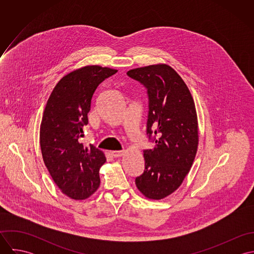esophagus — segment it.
Segmentation results:
<instances>
[{
    "mask_svg": "<svg viewBox=\"0 0 254 254\" xmlns=\"http://www.w3.org/2000/svg\"><path fill=\"white\" fill-rule=\"evenodd\" d=\"M123 153H124V150H113V151H111V154H112L113 157H119V156L123 155Z\"/></svg>",
    "mask_w": 254,
    "mask_h": 254,
    "instance_id": "esophagus-1",
    "label": "esophagus"
}]
</instances>
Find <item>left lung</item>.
Wrapping results in <instances>:
<instances>
[{
	"instance_id": "left-lung-1",
	"label": "left lung",
	"mask_w": 254,
	"mask_h": 254,
	"mask_svg": "<svg viewBox=\"0 0 254 254\" xmlns=\"http://www.w3.org/2000/svg\"><path fill=\"white\" fill-rule=\"evenodd\" d=\"M147 95L146 137L153 148L144 149L145 170L135 179L148 198L161 199L175 191L189 173L198 144L192 97L179 74L166 64L129 70Z\"/></svg>"
}]
</instances>
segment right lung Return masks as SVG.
<instances>
[{
  "label": "right lung",
  "instance_id": "obj_1",
  "mask_svg": "<svg viewBox=\"0 0 254 254\" xmlns=\"http://www.w3.org/2000/svg\"><path fill=\"white\" fill-rule=\"evenodd\" d=\"M117 72L99 65L85 66L65 75L52 92L40 129L43 159L53 180L73 199H85L100 187L105 154L81 142L88 112L98 86Z\"/></svg>",
  "mask_w": 254,
  "mask_h": 254
}]
</instances>
